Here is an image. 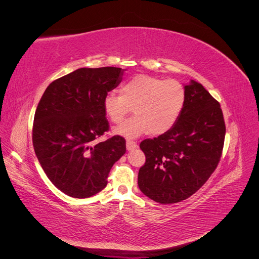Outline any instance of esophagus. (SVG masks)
<instances>
[{"instance_id": "esophagus-1", "label": "esophagus", "mask_w": 259, "mask_h": 259, "mask_svg": "<svg viewBox=\"0 0 259 259\" xmlns=\"http://www.w3.org/2000/svg\"><path fill=\"white\" fill-rule=\"evenodd\" d=\"M137 147H138V145L135 142H132V140H127V142H126V149H127V150H134V149H136Z\"/></svg>"}]
</instances>
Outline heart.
Returning a JSON list of instances; mask_svg holds the SVG:
<instances>
[{"label":"heart","instance_id":"b5f03b06","mask_svg":"<svg viewBox=\"0 0 259 259\" xmlns=\"http://www.w3.org/2000/svg\"><path fill=\"white\" fill-rule=\"evenodd\" d=\"M186 103V89L177 80L137 74L122 89L121 94L111 91L104 98V111L111 122L119 124L133 108L135 116L124 121L115 133L134 138L150 132L165 134L176 124Z\"/></svg>","mask_w":259,"mask_h":259}]
</instances>
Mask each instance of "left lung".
<instances>
[{"instance_id": "1", "label": "left lung", "mask_w": 259, "mask_h": 259, "mask_svg": "<svg viewBox=\"0 0 259 259\" xmlns=\"http://www.w3.org/2000/svg\"><path fill=\"white\" fill-rule=\"evenodd\" d=\"M176 124L165 134L140 143L146 155L138 187L151 200L171 204L186 200L206 183L223 153L226 125L221 105L191 81Z\"/></svg>"}]
</instances>
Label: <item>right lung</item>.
<instances>
[{
    "mask_svg": "<svg viewBox=\"0 0 259 259\" xmlns=\"http://www.w3.org/2000/svg\"><path fill=\"white\" fill-rule=\"evenodd\" d=\"M122 75L115 67L80 68L53 81L36 107V158L54 186L69 197L84 199L103 190L113 164L126 151L119 135L97 142L109 131L104 98Z\"/></svg>",
    "mask_w": 259,
    "mask_h": 259,
    "instance_id": "add662e5",
    "label": "right lung"
}]
</instances>
